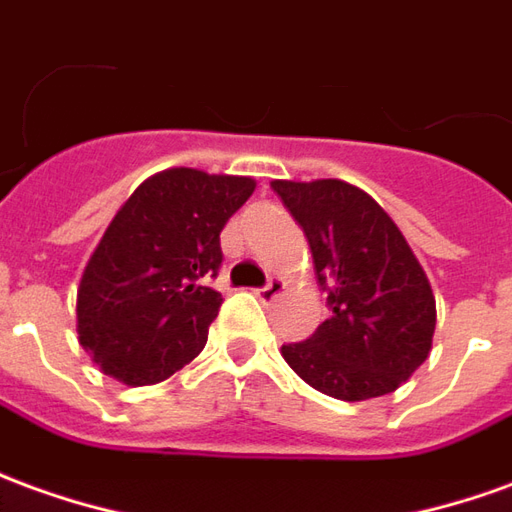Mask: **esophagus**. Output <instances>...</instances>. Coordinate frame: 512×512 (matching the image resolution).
<instances>
[{
	"label": "esophagus",
	"mask_w": 512,
	"mask_h": 512,
	"mask_svg": "<svg viewBox=\"0 0 512 512\" xmlns=\"http://www.w3.org/2000/svg\"><path fill=\"white\" fill-rule=\"evenodd\" d=\"M255 293H257V299H260L263 305H271L274 299H280L282 293H285V282H282V280H271L266 285V288H260V291H255Z\"/></svg>",
	"instance_id": "1"
}]
</instances>
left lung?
Returning <instances> with one entry per match:
<instances>
[{
  "mask_svg": "<svg viewBox=\"0 0 512 512\" xmlns=\"http://www.w3.org/2000/svg\"><path fill=\"white\" fill-rule=\"evenodd\" d=\"M305 230L332 316L280 352L302 380L343 402L405 385L432 349L435 296L405 235L366 191L343 180H274Z\"/></svg>",
  "mask_w": 512,
  "mask_h": 512,
  "instance_id": "8db88e82",
  "label": "left lung"
}]
</instances>
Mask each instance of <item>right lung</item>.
Segmentation results:
<instances>
[{
    "mask_svg": "<svg viewBox=\"0 0 512 512\" xmlns=\"http://www.w3.org/2000/svg\"><path fill=\"white\" fill-rule=\"evenodd\" d=\"M255 188L252 177L180 166L119 207L77 288L82 349L107 377L155 385L205 349L221 293L202 277H216L221 230Z\"/></svg>",
    "mask_w": 512,
    "mask_h": 512,
    "instance_id": "add662e5",
    "label": "right lung"
}]
</instances>
